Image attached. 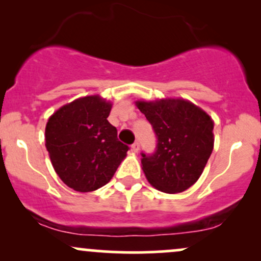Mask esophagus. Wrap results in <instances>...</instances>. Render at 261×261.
<instances>
[{
	"mask_svg": "<svg viewBox=\"0 0 261 261\" xmlns=\"http://www.w3.org/2000/svg\"><path fill=\"white\" fill-rule=\"evenodd\" d=\"M131 149H133L134 152H139V149H140V142H139V141H136V142L133 143V146H131Z\"/></svg>",
	"mask_w": 261,
	"mask_h": 261,
	"instance_id": "obj_1",
	"label": "esophagus"
}]
</instances>
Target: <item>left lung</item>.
Here are the masks:
<instances>
[{
    "label": "left lung",
    "instance_id": "obj_1",
    "mask_svg": "<svg viewBox=\"0 0 261 261\" xmlns=\"http://www.w3.org/2000/svg\"><path fill=\"white\" fill-rule=\"evenodd\" d=\"M136 104L157 137L153 153H141L146 178L164 193L187 190L200 178L212 153L214 121L203 110L184 99Z\"/></svg>",
    "mask_w": 261,
    "mask_h": 261
}]
</instances>
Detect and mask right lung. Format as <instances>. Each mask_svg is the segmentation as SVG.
Listing matches in <instances>:
<instances>
[{"label":"right lung","mask_w":261,"mask_h":261,"mask_svg":"<svg viewBox=\"0 0 261 261\" xmlns=\"http://www.w3.org/2000/svg\"><path fill=\"white\" fill-rule=\"evenodd\" d=\"M112 104L98 95L60 108L45 128V146L54 169L67 187L81 193L97 190L113 178L130 149L108 121Z\"/></svg>","instance_id":"right-lung-1"}]
</instances>
